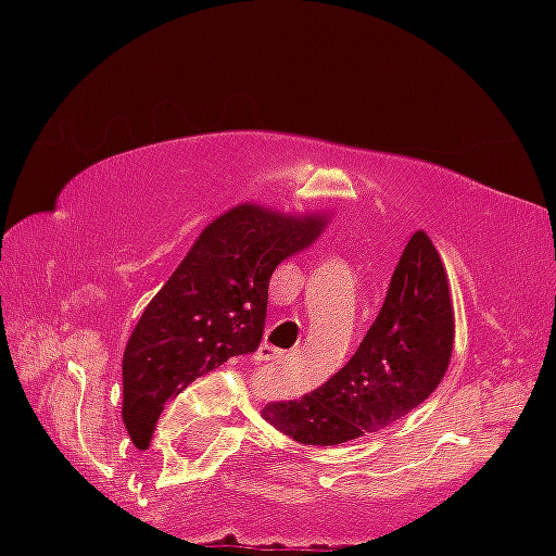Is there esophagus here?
Here are the masks:
<instances>
[{"label": "esophagus", "instance_id": "1", "mask_svg": "<svg viewBox=\"0 0 556 556\" xmlns=\"http://www.w3.org/2000/svg\"><path fill=\"white\" fill-rule=\"evenodd\" d=\"M258 361H266V363H279V361H285V350H279V348H274V344H261V350H258Z\"/></svg>", "mask_w": 556, "mask_h": 556}]
</instances>
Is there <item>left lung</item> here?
I'll use <instances>...</instances> for the list:
<instances>
[{
    "instance_id": "1",
    "label": "left lung",
    "mask_w": 556,
    "mask_h": 556,
    "mask_svg": "<svg viewBox=\"0 0 556 556\" xmlns=\"http://www.w3.org/2000/svg\"><path fill=\"white\" fill-rule=\"evenodd\" d=\"M452 340L455 316L442 258L429 235L416 232L353 358L311 394L269 402L264 418L295 442L318 446L384 429L439 387Z\"/></svg>"
}]
</instances>
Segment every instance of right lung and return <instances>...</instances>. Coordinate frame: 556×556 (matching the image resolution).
Wrapping results in <instances>:
<instances>
[{"label": "right lung", "instance_id": "obj_1", "mask_svg": "<svg viewBox=\"0 0 556 556\" xmlns=\"http://www.w3.org/2000/svg\"><path fill=\"white\" fill-rule=\"evenodd\" d=\"M316 216L238 206L201 232L132 329L123 358V420L151 442L164 405L198 376L264 340L269 279L279 261L321 232Z\"/></svg>", "mask_w": 556, "mask_h": 556}]
</instances>
